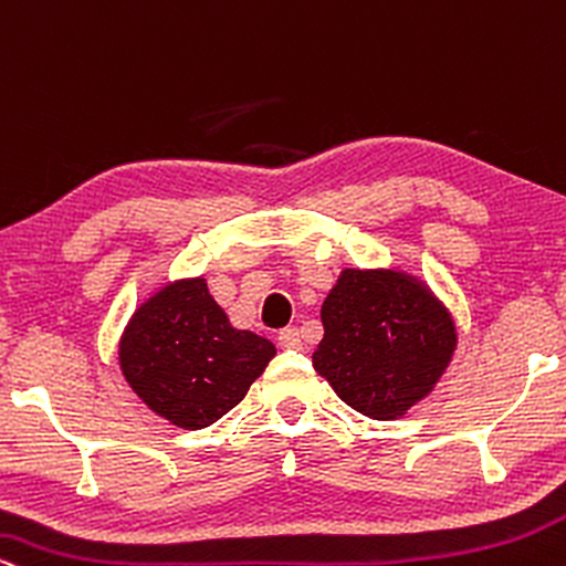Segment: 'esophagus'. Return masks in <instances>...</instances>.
I'll return each mask as SVG.
<instances>
[{
	"instance_id": "1",
	"label": "esophagus",
	"mask_w": 566,
	"mask_h": 566,
	"mask_svg": "<svg viewBox=\"0 0 566 566\" xmlns=\"http://www.w3.org/2000/svg\"><path fill=\"white\" fill-rule=\"evenodd\" d=\"M277 344H281L283 349H302V336H298L296 328H283L281 334H277Z\"/></svg>"
}]
</instances>
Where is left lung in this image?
<instances>
[{
  "label": "left lung",
  "instance_id": "1",
  "mask_svg": "<svg viewBox=\"0 0 566 566\" xmlns=\"http://www.w3.org/2000/svg\"><path fill=\"white\" fill-rule=\"evenodd\" d=\"M323 342L312 365L357 413L397 421L434 391L453 363V312L421 275L344 268L321 307Z\"/></svg>",
  "mask_w": 566,
  "mask_h": 566
}]
</instances>
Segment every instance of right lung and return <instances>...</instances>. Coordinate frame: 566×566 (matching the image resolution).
Masks as SVG:
<instances>
[{
	"instance_id": "obj_1",
	"label": "right lung",
	"mask_w": 566,
	"mask_h": 566,
	"mask_svg": "<svg viewBox=\"0 0 566 566\" xmlns=\"http://www.w3.org/2000/svg\"><path fill=\"white\" fill-rule=\"evenodd\" d=\"M275 344L235 328L203 275L166 281L137 304L118 338V368L150 413L203 429L243 400Z\"/></svg>"
}]
</instances>
